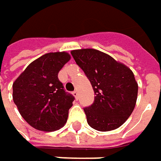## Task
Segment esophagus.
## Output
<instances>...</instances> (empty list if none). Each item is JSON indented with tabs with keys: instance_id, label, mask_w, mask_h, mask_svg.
Wrapping results in <instances>:
<instances>
[{
	"instance_id": "1",
	"label": "esophagus",
	"mask_w": 161,
	"mask_h": 161,
	"mask_svg": "<svg viewBox=\"0 0 161 161\" xmlns=\"http://www.w3.org/2000/svg\"><path fill=\"white\" fill-rule=\"evenodd\" d=\"M73 95L75 97L76 99H78V91H77V90H74L73 92Z\"/></svg>"
}]
</instances>
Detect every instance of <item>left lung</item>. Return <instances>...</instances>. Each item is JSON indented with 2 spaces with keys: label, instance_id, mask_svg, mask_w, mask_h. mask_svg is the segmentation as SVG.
Here are the masks:
<instances>
[{
  "label": "left lung",
  "instance_id": "left-lung-1",
  "mask_svg": "<svg viewBox=\"0 0 161 161\" xmlns=\"http://www.w3.org/2000/svg\"><path fill=\"white\" fill-rule=\"evenodd\" d=\"M95 92L94 103L84 108L88 124L98 131L119 128L136 106L138 85L133 72L105 53L94 48L72 50Z\"/></svg>",
  "mask_w": 161,
  "mask_h": 161
}]
</instances>
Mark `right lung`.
<instances>
[{
	"instance_id": "1",
	"label": "right lung",
	"mask_w": 161,
	"mask_h": 161,
	"mask_svg": "<svg viewBox=\"0 0 161 161\" xmlns=\"http://www.w3.org/2000/svg\"><path fill=\"white\" fill-rule=\"evenodd\" d=\"M70 59L64 51L47 53L30 64L13 83V101L35 129L56 131L67 121L74 97L65 92L58 75Z\"/></svg>"
}]
</instances>
